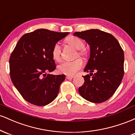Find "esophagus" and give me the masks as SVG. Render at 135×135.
<instances>
[{
    "mask_svg": "<svg viewBox=\"0 0 135 135\" xmlns=\"http://www.w3.org/2000/svg\"><path fill=\"white\" fill-rule=\"evenodd\" d=\"M73 77H74V76H72V75H66V79H72Z\"/></svg>",
    "mask_w": 135,
    "mask_h": 135,
    "instance_id": "34e87169",
    "label": "esophagus"
}]
</instances>
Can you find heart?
Returning a JSON list of instances; mask_svg holds the SVG:
<instances>
[{
    "instance_id": "b5f03b06",
    "label": "heart",
    "mask_w": 135,
    "mask_h": 135,
    "mask_svg": "<svg viewBox=\"0 0 135 135\" xmlns=\"http://www.w3.org/2000/svg\"><path fill=\"white\" fill-rule=\"evenodd\" d=\"M66 42L70 46H72L77 50V56H83L84 58L87 56L88 51L84 49V43L83 40L77 37L70 36L66 39ZM52 56L54 60L59 61L61 58V47L58 42L54 45L52 49ZM83 61L81 59L78 58L72 61H63L57 66L58 72L66 74L68 75H72L75 74L83 66Z\"/></svg>"
}]
</instances>
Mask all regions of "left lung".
Returning a JSON list of instances; mask_svg holds the SVG:
<instances>
[{"label": "left lung", "instance_id": "8db88e82", "mask_svg": "<svg viewBox=\"0 0 135 135\" xmlns=\"http://www.w3.org/2000/svg\"><path fill=\"white\" fill-rule=\"evenodd\" d=\"M74 35L85 40L90 47V56L84 70L89 75L83 76L84 83L79 88V93L93 103L107 101L117 90L123 77V50L112 35L98 29L75 32Z\"/></svg>", "mask_w": 135, "mask_h": 135}]
</instances>
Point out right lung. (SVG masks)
Wrapping results in <instances>:
<instances>
[{"mask_svg": "<svg viewBox=\"0 0 135 135\" xmlns=\"http://www.w3.org/2000/svg\"><path fill=\"white\" fill-rule=\"evenodd\" d=\"M69 33L41 28L25 34L18 41L9 59L10 76L26 101L44 106L57 97L65 75L47 73L56 69L52 47Z\"/></svg>", "mask_w": 135, "mask_h": 135, "instance_id": "1", "label": "right lung"}]
</instances>
